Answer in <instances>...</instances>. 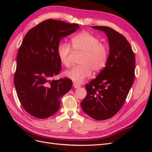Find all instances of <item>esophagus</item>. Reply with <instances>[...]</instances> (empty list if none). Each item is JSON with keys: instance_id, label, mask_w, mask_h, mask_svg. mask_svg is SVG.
<instances>
[{"instance_id": "34e87169", "label": "esophagus", "mask_w": 152, "mask_h": 152, "mask_svg": "<svg viewBox=\"0 0 152 152\" xmlns=\"http://www.w3.org/2000/svg\"><path fill=\"white\" fill-rule=\"evenodd\" d=\"M73 87H75V88H79V87H80V85L75 84V83H73Z\"/></svg>"}]
</instances>
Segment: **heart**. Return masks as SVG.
I'll return each mask as SVG.
<instances>
[{"label": "heart", "mask_w": 152, "mask_h": 152, "mask_svg": "<svg viewBox=\"0 0 152 152\" xmlns=\"http://www.w3.org/2000/svg\"><path fill=\"white\" fill-rule=\"evenodd\" d=\"M72 47L75 51L84 53L80 64L65 72V75L77 84H81L92 74V71L99 72L107 65L109 49L107 45L101 43L97 37L89 32L83 31L72 39ZM58 53L61 63L70 67L72 48L69 44L61 42L58 48Z\"/></svg>", "instance_id": "heart-1"}]
</instances>
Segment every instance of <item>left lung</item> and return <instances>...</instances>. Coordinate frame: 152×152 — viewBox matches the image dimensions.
Returning <instances> with one entry per match:
<instances>
[{
	"mask_svg": "<svg viewBox=\"0 0 152 152\" xmlns=\"http://www.w3.org/2000/svg\"><path fill=\"white\" fill-rule=\"evenodd\" d=\"M103 31L108 39L110 53L107 65L85 87L81 102L83 111L97 121L113 117L123 106L134 82L135 56L125 37L104 26H91Z\"/></svg>",
	"mask_w": 152,
	"mask_h": 152,
	"instance_id": "1",
	"label": "left lung"
}]
</instances>
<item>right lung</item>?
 Here are the masks:
<instances>
[{"label":"right lung","mask_w":152,"mask_h":152,"mask_svg":"<svg viewBox=\"0 0 152 152\" xmlns=\"http://www.w3.org/2000/svg\"><path fill=\"white\" fill-rule=\"evenodd\" d=\"M78 28L76 23L46 20L31 28L23 40L14 83L23 107L33 117L46 118L56 113L61 97L71 89L72 81L69 78L50 79L61 71L59 42Z\"/></svg>","instance_id":"add662e5"}]
</instances>
